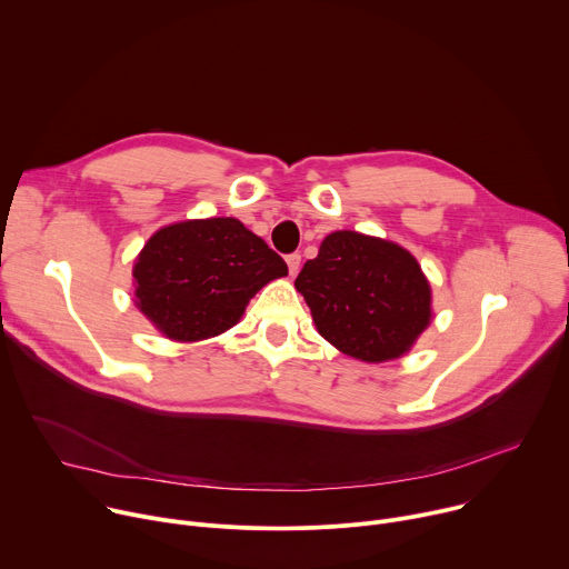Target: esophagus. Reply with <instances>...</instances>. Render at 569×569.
<instances>
[{"mask_svg": "<svg viewBox=\"0 0 569 569\" xmlns=\"http://www.w3.org/2000/svg\"><path fill=\"white\" fill-rule=\"evenodd\" d=\"M286 263H288V272L295 277L299 272V266H301V257L299 254H288L286 257Z\"/></svg>", "mask_w": 569, "mask_h": 569, "instance_id": "1", "label": "esophagus"}]
</instances>
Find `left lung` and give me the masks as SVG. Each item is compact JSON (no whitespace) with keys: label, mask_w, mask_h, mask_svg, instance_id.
I'll return each mask as SVG.
<instances>
[{"label":"left lung","mask_w":569,"mask_h":569,"mask_svg":"<svg viewBox=\"0 0 569 569\" xmlns=\"http://www.w3.org/2000/svg\"><path fill=\"white\" fill-rule=\"evenodd\" d=\"M295 288L317 333L362 362L410 353L432 321V288L419 261L396 242L360 231L323 238Z\"/></svg>","instance_id":"8db88e82"}]
</instances>
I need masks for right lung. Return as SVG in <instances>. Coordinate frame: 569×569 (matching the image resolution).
Instances as JSON below:
<instances>
[{"label": "right lung", "mask_w": 569, "mask_h": 569, "mask_svg": "<svg viewBox=\"0 0 569 569\" xmlns=\"http://www.w3.org/2000/svg\"><path fill=\"white\" fill-rule=\"evenodd\" d=\"M286 274V261L240 220H182L137 254L134 306L164 338L200 342L236 327L250 299Z\"/></svg>", "instance_id": "right-lung-1"}]
</instances>
